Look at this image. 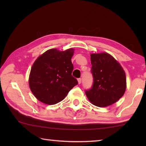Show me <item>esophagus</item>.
<instances>
[{
  "instance_id": "esophagus-1",
  "label": "esophagus",
  "mask_w": 146,
  "mask_h": 146,
  "mask_svg": "<svg viewBox=\"0 0 146 146\" xmlns=\"http://www.w3.org/2000/svg\"><path fill=\"white\" fill-rule=\"evenodd\" d=\"M77 81H78V84H80V83H81V78H78V80H77Z\"/></svg>"
}]
</instances>
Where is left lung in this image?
I'll return each instance as SVG.
<instances>
[{
  "mask_svg": "<svg viewBox=\"0 0 146 146\" xmlns=\"http://www.w3.org/2000/svg\"><path fill=\"white\" fill-rule=\"evenodd\" d=\"M93 84L86 91L88 100L98 107H107L115 103L126 90V76L123 68L108 53H91Z\"/></svg>",
  "mask_w": 146,
  "mask_h": 146,
  "instance_id": "left-lung-1",
  "label": "left lung"
}]
</instances>
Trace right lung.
Masks as SVG:
<instances>
[{
  "label": "right lung",
  "instance_id": "right-lung-1",
  "mask_svg": "<svg viewBox=\"0 0 146 146\" xmlns=\"http://www.w3.org/2000/svg\"><path fill=\"white\" fill-rule=\"evenodd\" d=\"M74 51L73 48L66 51L50 49L34 62L28 82L32 93L41 102L48 105L58 103L78 84L71 75Z\"/></svg>",
  "mask_w": 146,
  "mask_h": 146
}]
</instances>
